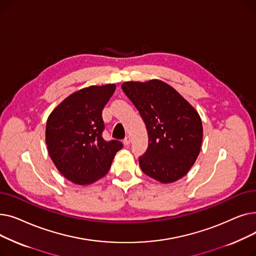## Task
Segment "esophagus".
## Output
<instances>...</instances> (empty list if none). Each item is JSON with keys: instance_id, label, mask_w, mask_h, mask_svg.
<instances>
[{"instance_id": "obj_1", "label": "esophagus", "mask_w": 256, "mask_h": 256, "mask_svg": "<svg viewBox=\"0 0 256 256\" xmlns=\"http://www.w3.org/2000/svg\"><path fill=\"white\" fill-rule=\"evenodd\" d=\"M130 142H132V139H130V137H126V138L124 140V144L126 146L130 145Z\"/></svg>"}]
</instances>
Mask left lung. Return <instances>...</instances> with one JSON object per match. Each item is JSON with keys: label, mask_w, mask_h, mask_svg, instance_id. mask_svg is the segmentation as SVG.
<instances>
[{"label": "left lung", "mask_w": 256, "mask_h": 256, "mask_svg": "<svg viewBox=\"0 0 256 256\" xmlns=\"http://www.w3.org/2000/svg\"><path fill=\"white\" fill-rule=\"evenodd\" d=\"M143 118L148 148L139 158L142 171L162 182H174L189 172L204 137L201 118L180 94L160 80L121 85Z\"/></svg>", "instance_id": "1"}]
</instances>
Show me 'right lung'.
Listing matches in <instances>:
<instances>
[{"instance_id": "obj_1", "label": "right lung", "mask_w": 256, "mask_h": 256, "mask_svg": "<svg viewBox=\"0 0 256 256\" xmlns=\"http://www.w3.org/2000/svg\"><path fill=\"white\" fill-rule=\"evenodd\" d=\"M115 84L89 86L72 93L46 120L48 152L59 172L72 182L87 186L109 171L121 142L104 140L102 111Z\"/></svg>"}]
</instances>
